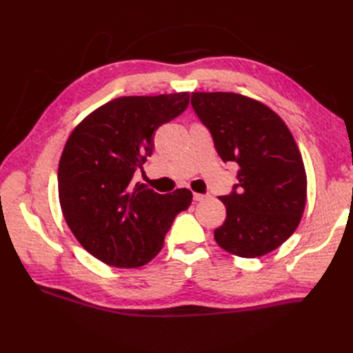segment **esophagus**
<instances>
[{
  "label": "esophagus",
  "mask_w": 353,
  "mask_h": 353,
  "mask_svg": "<svg viewBox=\"0 0 353 353\" xmlns=\"http://www.w3.org/2000/svg\"><path fill=\"white\" fill-rule=\"evenodd\" d=\"M192 199H194V201H203V200H206V199H208V196H205V194H199V192H194V196H192Z\"/></svg>",
  "instance_id": "34e87169"
}]
</instances>
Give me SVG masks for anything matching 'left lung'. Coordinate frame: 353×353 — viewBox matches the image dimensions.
I'll use <instances>...</instances> for the list:
<instances>
[{
  "label": "left lung",
  "instance_id": "left-lung-1",
  "mask_svg": "<svg viewBox=\"0 0 353 353\" xmlns=\"http://www.w3.org/2000/svg\"><path fill=\"white\" fill-rule=\"evenodd\" d=\"M191 104L223 162L239 167L236 191L220 197L228 215L215 241L235 256H264L287 241L305 211L308 182L296 141L274 110L250 97L192 92Z\"/></svg>",
  "mask_w": 353,
  "mask_h": 353
}]
</instances>
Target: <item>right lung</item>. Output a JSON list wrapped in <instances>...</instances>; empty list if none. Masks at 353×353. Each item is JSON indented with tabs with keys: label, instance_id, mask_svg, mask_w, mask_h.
I'll list each match as a JSON object with an SVG mask.
<instances>
[{
	"label": "right lung",
	"instance_id": "1",
	"mask_svg": "<svg viewBox=\"0 0 353 353\" xmlns=\"http://www.w3.org/2000/svg\"><path fill=\"white\" fill-rule=\"evenodd\" d=\"M190 92L130 95L97 108L74 127L59 161V201L80 245L110 267L138 268L163 245L192 192L133 183L153 153V133L188 108Z\"/></svg>",
	"mask_w": 353,
	"mask_h": 353
}]
</instances>
